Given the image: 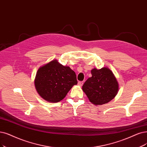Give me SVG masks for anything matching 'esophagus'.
<instances>
[{
    "label": "esophagus",
    "mask_w": 147,
    "mask_h": 147,
    "mask_svg": "<svg viewBox=\"0 0 147 147\" xmlns=\"http://www.w3.org/2000/svg\"><path fill=\"white\" fill-rule=\"evenodd\" d=\"M83 84H84V82H78V85H79V86H82L83 85Z\"/></svg>",
    "instance_id": "obj_1"
}]
</instances>
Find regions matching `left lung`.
<instances>
[{
  "mask_svg": "<svg viewBox=\"0 0 147 147\" xmlns=\"http://www.w3.org/2000/svg\"><path fill=\"white\" fill-rule=\"evenodd\" d=\"M92 76L82 86V90L90 102L95 105L107 104L115 98L119 91V84L111 70L107 67L91 71Z\"/></svg>",
  "mask_w": 147,
  "mask_h": 147,
  "instance_id": "1",
  "label": "left lung"
}]
</instances>
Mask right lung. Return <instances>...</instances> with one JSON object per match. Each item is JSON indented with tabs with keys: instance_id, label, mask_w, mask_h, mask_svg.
I'll list each match as a JSON object with an SVG mask.
<instances>
[{
	"instance_id": "obj_1",
	"label": "right lung",
	"mask_w": 147,
	"mask_h": 147,
	"mask_svg": "<svg viewBox=\"0 0 147 147\" xmlns=\"http://www.w3.org/2000/svg\"><path fill=\"white\" fill-rule=\"evenodd\" d=\"M78 84L76 75L69 67L63 66L54 59L38 69L35 88L39 96L47 102L62 100L73 86Z\"/></svg>"
}]
</instances>
